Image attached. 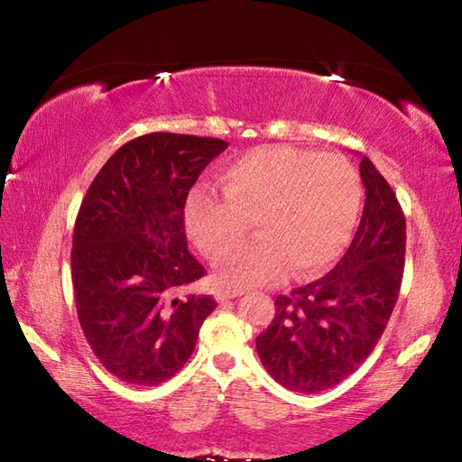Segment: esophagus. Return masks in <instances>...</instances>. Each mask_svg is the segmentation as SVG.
Segmentation results:
<instances>
[{"label":"esophagus","mask_w":462,"mask_h":462,"mask_svg":"<svg viewBox=\"0 0 462 462\" xmlns=\"http://www.w3.org/2000/svg\"><path fill=\"white\" fill-rule=\"evenodd\" d=\"M244 293V290H230V288H222L216 291V300L218 301H226V300H234V298H240Z\"/></svg>","instance_id":"34e87169"}]
</instances>
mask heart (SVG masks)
<instances>
[{
	"label": "heart",
	"instance_id": "obj_1",
	"mask_svg": "<svg viewBox=\"0 0 462 462\" xmlns=\"http://www.w3.org/2000/svg\"><path fill=\"white\" fill-rule=\"evenodd\" d=\"M220 190L194 186L184 199V228L210 260H220L249 231L261 238L216 266L222 286H258L308 278L339 258L356 228L363 186L346 156L293 146H260L226 164Z\"/></svg>",
	"mask_w": 462,
	"mask_h": 462
}]
</instances>
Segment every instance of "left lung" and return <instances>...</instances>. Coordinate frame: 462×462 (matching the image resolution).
<instances>
[{
    "instance_id": "obj_1",
    "label": "left lung",
    "mask_w": 462,
    "mask_h": 462,
    "mask_svg": "<svg viewBox=\"0 0 462 462\" xmlns=\"http://www.w3.org/2000/svg\"><path fill=\"white\" fill-rule=\"evenodd\" d=\"M365 206L359 228L326 276L276 298L256 337L262 365L282 387L319 393L357 371L385 331L405 268V216L373 162H359Z\"/></svg>"
}]
</instances>
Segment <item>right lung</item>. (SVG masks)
Returning a JSON list of instances; mask_svg holds the SVG:
<instances>
[{
	"label": "right lung",
	"instance_id": "right-lung-1",
	"mask_svg": "<svg viewBox=\"0 0 462 462\" xmlns=\"http://www.w3.org/2000/svg\"><path fill=\"white\" fill-rule=\"evenodd\" d=\"M228 143L151 133L95 176L75 220L71 278L81 329L116 379L154 387L192 356L212 296L180 298L206 270L189 252L184 199Z\"/></svg>",
	"mask_w": 462,
	"mask_h": 462
}]
</instances>
